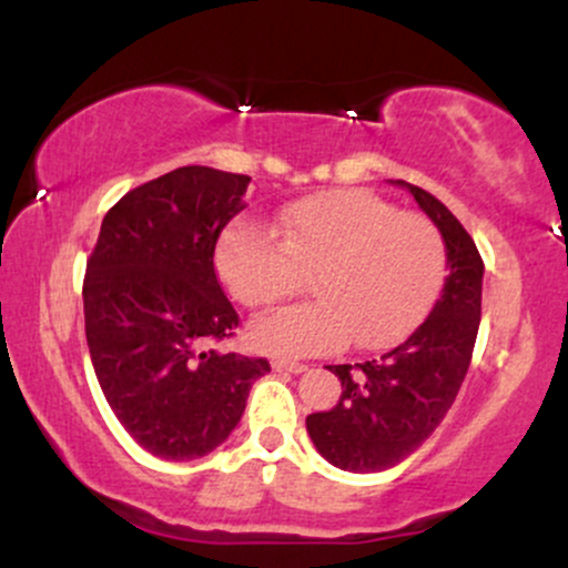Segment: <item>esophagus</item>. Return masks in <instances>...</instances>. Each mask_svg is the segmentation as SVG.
Returning <instances> with one entry per match:
<instances>
[{
  "label": "esophagus",
  "instance_id": "34e87169",
  "mask_svg": "<svg viewBox=\"0 0 568 568\" xmlns=\"http://www.w3.org/2000/svg\"><path fill=\"white\" fill-rule=\"evenodd\" d=\"M272 368L275 371H288V374H304L306 371V366L304 363H293V361H272Z\"/></svg>",
  "mask_w": 568,
  "mask_h": 568
}]
</instances>
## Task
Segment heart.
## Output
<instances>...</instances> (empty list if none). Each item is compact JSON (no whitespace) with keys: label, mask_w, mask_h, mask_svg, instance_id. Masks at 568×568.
Instances as JSON below:
<instances>
[{"label":"heart","mask_w":568,"mask_h":568,"mask_svg":"<svg viewBox=\"0 0 568 568\" xmlns=\"http://www.w3.org/2000/svg\"><path fill=\"white\" fill-rule=\"evenodd\" d=\"M277 237L234 221L216 245V270L245 306H270L298 291L315 302L283 306L251 325L270 355H321L349 342L384 349L416 331L448 275L446 237L419 213H403L368 189H328L291 202Z\"/></svg>","instance_id":"b5f03b06"}]
</instances>
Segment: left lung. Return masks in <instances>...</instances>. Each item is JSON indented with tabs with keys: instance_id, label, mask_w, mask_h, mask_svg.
Returning <instances> with one entry per match:
<instances>
[{
	"instance_id": "left-lung-1",
	"label": "left lung",
	"mask_w": 568,
	"mask_h": 568,
	"mask_svg": "<svg viewBox=\"0 0 568 568\" xmlns=\"http://www.w3.org/2000/svg\"><path fill=\"white\" fill-rule=\"evenodd\" d=\"M403 186L446 237L448 277L429 317L406 342L376 361L328 366L342 379V397L331 410L306 416V433L338 470L379 473L414 454L452 408L478 336V247L440 200L414 184Z\"/></svg>"
}]
</instances>
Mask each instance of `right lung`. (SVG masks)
<instances>
[{
  "instance_id": "obj_1",
  "label": "right lung",
  "mask_w": 568,
  "mask_h": 568,
  "mask_svg": "<svg viewBox=\"0 0 568 568\" xmlns=\"http://www.w3.org/2000/svg\"><path fill=\"white\" fill-rule=\"evenodd\" d=\"M247 175L186 165L130 189L103 216L84 270V336L98 384L130 438L160 459L221 446L266 357L219 352L237 312L213 266L245 207Z\"/></svg>"
}]
</instances>
